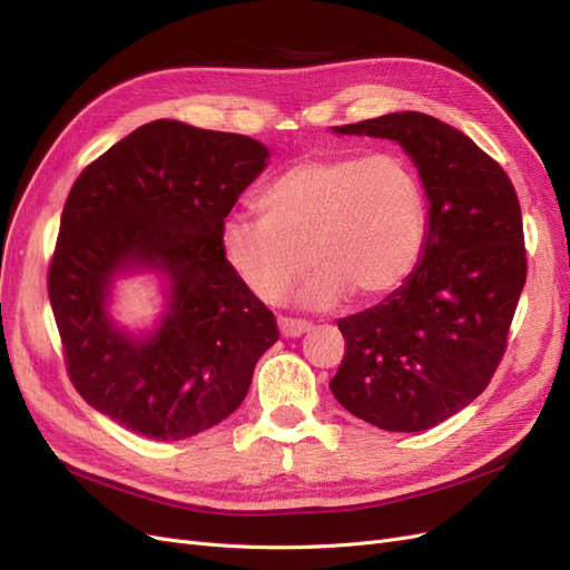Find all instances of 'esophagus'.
Wrapping results in <instances>:
<instances>
[{"label": "esophagus", "mask_w": 570, "mask_h": 570, "mask_svg": "<svg viewBox=\"0 0 570 570\" xmlns=\"http://www.w3.org/2000/svg\"><path fill=\"white\" fill-rule=\"evenodd\" d=\"M278 325H281V333L285 337H299L304 333L312 331V323L308 321H302V318H287V316H281L278 318Z\"/></svg>", "instance_id": "obj_1"}]
</instances>
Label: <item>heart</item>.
I'll use <instances>...</instances> for the list:
<instances>
[{"label": "heart", "mask_w": 570, "mask_h": 570, "mask_svg": "<svg viewBox=\"0 0 570 570\" xmlns=\"http://www.w3.org/2000/svg\"><path fill=\"white\" fill-rule=\"evenodd\" d=\"M256 206L262 220L223 223L220 252L252 295L268 304L281 302L308 266L318 271L306 289L316 306L347 292L361 302L383 299L423 256L428 197L402 154H314L275 176Z\"/></svg>", "instance_id": "b5f03b06"}]
</instances>
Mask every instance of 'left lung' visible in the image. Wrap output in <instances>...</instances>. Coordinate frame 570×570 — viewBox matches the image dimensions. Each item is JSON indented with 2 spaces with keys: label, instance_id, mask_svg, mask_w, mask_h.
I'll use <instances>...</instances> for the list:
<instances>
[{
  "label": "left lung",
  "instance_id": "8db88e82",
  "mask_svg": "<svg viewBox=\"0 0 570 570\" xmlns=\"http://www.w3.org/2000/svg\"><path fill=\"white\" fill-rule=\"evenodd\" d=\"M396 140L430 202L419 268L366 312L340 318L335 400L390 433H419L492 381L528 275L521 204L507 170L450 124L400 111L335 126Z\"/></svg>",
  "mask_w": 570,
  "mask_h": 570
}]
</instances>
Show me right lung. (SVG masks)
Here are the masks:
<instances>
[{
  "instance_id": "right-lung-1",
  "label": "right lung",
  "mask_w": 570,
  "mask_h": 570,
  "mask_svg": "<svg viewBox=\"0 0 570 570\" xmlns=\"http://www.w3.org/2000/svg\"><path fill=\"white\" fill-rule=\"evenodd\" d=\"M268 149L247 135L151 120L85 166L63 204L47 273L66 373L85 402L149 440H185L243 404L281 337L220 252V226ZM166 269L171 312L130 341L104 308L126 265Z\"/></svg>"
}]
</instances>
